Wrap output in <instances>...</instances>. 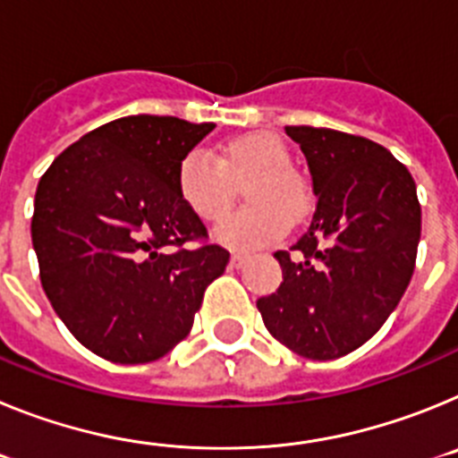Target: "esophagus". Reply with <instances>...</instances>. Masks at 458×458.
I'll return each instance as SVG.
<instances>
[{"label":"esophagus","mask_w":458,"mask_h":458,"mask_svg":"<svg viewBox=\"0 0 458 458\" xmlns=\"http://www.w3.org/2000/svg\"><path fill=\"white\" fill-rule=\"evenodd\" d=\"M248 254H241V252H236V254H232V261H229V264H232V268H242V266L248 264Z\"/></svg>","instance_id":"1"}]
</instances>
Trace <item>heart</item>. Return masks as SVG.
Segmentation results:
<instances>
[{
  "label": "heart",
  "instance_id": "b5f03b06",
  "mask_svg": "<svg viewBox=\"0 0 458 458\" xmlns=\"http://www.w3.org/2000/svg\"><path fill=\"white\" fill-rule=\"evenodd\" d=\"M250 206L217 226V241L232 250H257L282 238L291 222L310 210V190L291 169V153L273 132H248L225 141L217 160L192 148L176 167V192L185 208L204 222H217L232 208L236 183Z\"/></svg>",
  "mask_w": 458,
  "mask_h": 458
}]
</instances>
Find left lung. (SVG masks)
<instances>
[{"mask_svg": "<svg viewBox=\"0 0 458 458\" xmlns=\"http://www.w3.org/2000/svg\"><path fill=\"white\" fill-rule=\"evenodd\" d=\"M284 131L305 153L318 204L295 257L275 252L282 284L257 307L291 351L335 360L362 346L402 301L422 208L411 172L376 141L311 125Z\"/></svg>", "mask_w": 458, "mask_h": 458, "instance_id": "left-lung-1", "label": "left lung"}]
</instances>
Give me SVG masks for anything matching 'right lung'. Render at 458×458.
<instances>
[{
  "mask_svg": "<svg viewBox=\"0 0 458 458\" xmlns=\"http://www.w3.org/2000/svg\"><path fill=\"white\" fill-rule=\"evenodd\" d=\"M216 123L137 114L87 132L50 165L34 199L31 242L56 317L119 365L163 358L188 337L206 286L225 273L176 192V167Z\"/></svg>",
  "mask_w": 458,
  "mask_h": 458,
  "instance_id": "right-lung-1",
  "label": "right lung"
}]
</instances>
